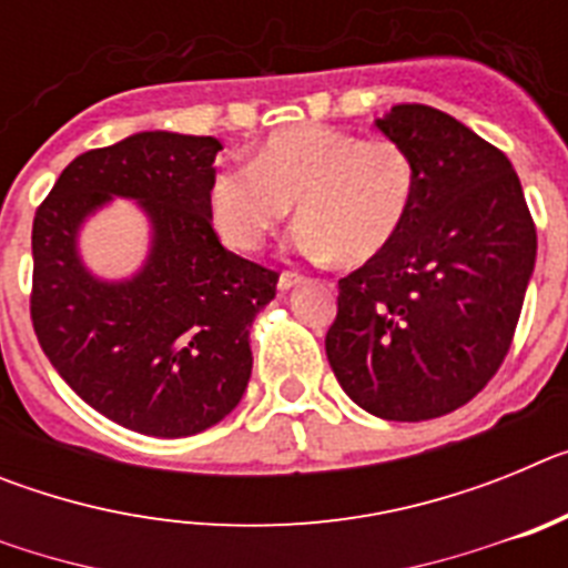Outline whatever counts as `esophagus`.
Listing matches in <instances>:
<instances>
[{"instance_id":"esophagus-1","label":"esophagus","mask_w":568,"mask_h":568,"mask_svg":"<svg viewBox=\"0 0 568 568\" xmlns=\"http://www.w3.org/2000/svg\"><path fill=\"white\" fill-rule=\"evenodd\" d=\"M298 284H304V275L293 273V270H284V273L278 275V290H293L298 287Z\"/></svg>"}]
</instances>
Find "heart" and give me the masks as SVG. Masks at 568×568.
<instances>
[{"label": "heart", "mask_w": 568, "mask_h": 568, "mask_svg": "<svg viewBox=\"0 0 568 568\" xmlns=\"http://www.w3.org/2000/svg\"><path fill=\"white\" fill-rule=\"evenodd\" d=\"M415 195L418 168L404 144L307 122L270 133L250 164L215 170L207 210L227 247L253 253L295 204L301 253L358 267L398 241Z\"/></svg>", "instance_id": "heart-1"}]
</instances>
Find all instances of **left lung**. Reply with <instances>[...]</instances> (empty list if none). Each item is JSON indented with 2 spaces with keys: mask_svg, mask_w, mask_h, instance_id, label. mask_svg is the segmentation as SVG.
<instances>
[{
  "mask_svg": "<svg viewBox=\"0 0 568 568\" xmlns=\"http://www.w3.org/2000/svg\"><path fill=\"white\" fill-rule=\"evenodd\" d=\"M375 124L413 153L418 195L393 247L338 281L327 358L366 413L440 418L504 364L538 233L509 159L458 119L395 104Z\"/></svg>",
  "mask_w": 568,
  "mask_h": 568,
  "instance_id": "left-lung-1",
  "label": "left lung"
}]
</instances>
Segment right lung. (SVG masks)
Wrapping results in <instances>:
<instances>
[{
	"instance_id": "right-lung-1",
	"label": "right lung",
	"mask_w": 568,
	"mask_h": 568,
	"mask_svg": "<svg viewBox=\"0 0 568 568\" xmlns=\"http://www.w3.org/2000/svg\"><path fill=\"white\" fill-rule=\"evenodd\" d=\"M213 135L148 130L77 155L33 219L30 321L84 404L133 433L184 438L239 406L253 373L250 327L278 273L222 247L207 210ZM122 194L154 227L128 282L90 276L75 233Z\"/></svg>"
}]
</instances>
